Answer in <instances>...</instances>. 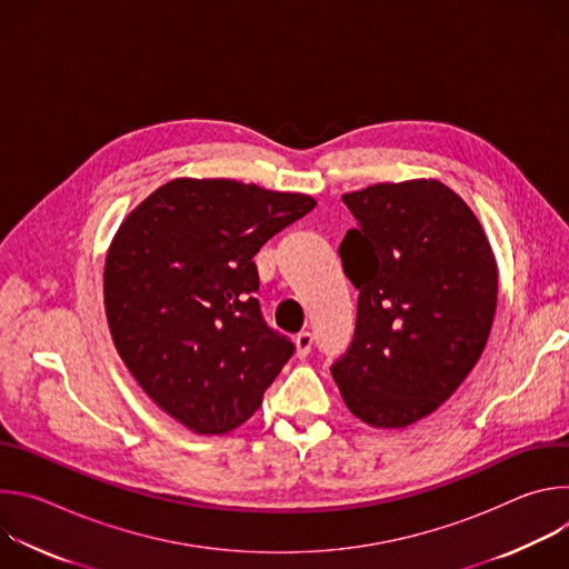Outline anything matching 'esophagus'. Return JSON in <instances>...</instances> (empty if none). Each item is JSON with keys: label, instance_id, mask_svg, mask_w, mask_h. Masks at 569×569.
I'll return each mask as SVG.
<instances>
[{"label": "esophagus", "instance_id": "obj_1", "mask_svg": "<svg viewBox=\"0 0 569 569\" xmlns=\"http://www.w3.org/2000/svg\"><path fill=\"white\" fill-rule=\"evenodd\" d=\"M295 347H297V356H299V358H306V356L310 353V349H312V333H310V331L297 333Z\"/></svg>", "mask_w": 569, "mask_h": 569}]
</instances>
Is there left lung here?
I'll use <instances>...</instances> for the list:
<instances>
[{
    "label": "left lung",
    "instance_id": "1",
    "mask_svg": "<svg viewBox=\"0 0 569 569\" xmlns=\"http://www.w3.org/2000/svg\"><path fill=\"white\" fill-rule=\"evenodd\" d=\"M358 220L340 259L360 290L356 333L331 373L353 417L402 430L457 391L489 340L498 263L472 209L439 180L342 196Z\"/></svg>",
    "mask_w": 569,
    "mask_h": 569
}]
</instances>
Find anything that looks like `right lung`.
Segmentation results:
<instances>
[{
	"label": "right lung",
	"mask_w": 569,
	"mask_h": 569,
	"mask_svg": "<svg viewBox=\"0 0 569 569\" xmlns=\"http://www.w3.org/2000/svg\"><path fill=\"white\" fill-rule=\"evenodd\" d=\"M317 202L178 178L119 224L103 270L112 342L139 387L196 435L246 423L295 347L261 317L254 254Z\"/></svg>",
	"instance_id": "obj_1"
}]
</instances>
